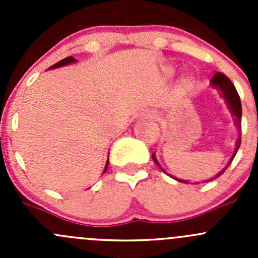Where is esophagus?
<instances>
[{
    "label": "esophagus",
    "instance_id": "1",
    "mask_svg": "<svg viewBox=\"0 0 258 258\" xmlns=\"http://www.w3.org/2000/svg\"><path fill=\"white\" fill-rule=\"evenodd\" d=\"M144 118L147 119H157V114L151 112V111H147V112L144 113Z\"/></svg>",
    "mask_w": 258,
    "mask_h": 258
}]
</instances>
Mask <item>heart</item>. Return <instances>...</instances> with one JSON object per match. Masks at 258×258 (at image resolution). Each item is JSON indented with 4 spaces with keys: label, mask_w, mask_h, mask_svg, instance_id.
<instances>
[{
    "label": "heart",
    "mask_w": 258,
    "mask_h": 258,
    "mask_svg": "<svg viewBox=\"0 0 258 258\" xmlns=\"http://www.w3.org/2000/svg\"><path fill=\"white\" fill-rule=\"evenodd\" d=\"M175 72V67L171 66V64L163 67V74H165L166 76H172ZM179 82H181V87L183 88V90H191L195 86V83H196V79H195L194 75L186 74L181 77V81H179Z\"/></svg>",
    "instance_id": "1"
}]
</instances>
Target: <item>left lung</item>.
Wrapping results in <instances>:
<instances>
[{"instance_id":"1","label":"left lung","mask_w":258,"mask_h":258,"mask_svg":"<svg viewBox=\"0 0 258 258\" xmlns=\"http://www.w3.org/2000/svg\"><path fill=\"white\" fill-rule=\"evenodd\" d=\"M211 87L215 88V90L218 91V93L221 95V97L225 100L226 105H227V108L228 111H230L231 116L233 117V124L236 126V128L238 130V136H237V140H236L235 142V151H233V155L232 157L230 158V161L227 162V165L225 166V168H222V170L220 171V172L217 173V175H215L213 177H211L210 179H205L204 182H209V181H212V179L220 177L221 175H222L223 172H225L226 170H227L228 166L231 165V162H232V160L235 158L236 153H237L238 148H240L241 146V117H242V107H241V100H240V96H238L237 91H236V87L233 86V83L231 82V80L228 79L227 76H225L223 74H221V72H217V74L215 75V76L212 77V80H211ZM152 158L153 161H155L156 163H157L158 167L161 168V170L163 171V172H166L165 170H163L162 167H161V165L158 163L157 158H156V155L155 153H152ZM176 179V181L178 182H182V183H189V181H187V179H181V178H177V177H173Z\"/></svg>"}]
</instances>
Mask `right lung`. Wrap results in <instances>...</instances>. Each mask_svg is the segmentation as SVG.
<instances>
[{"mask_svg":"<svg viewBox=\"0 0 258 258\" xmlns=\"http://www.w3.org/2000/svg\"><path fill=\"white\" fill-rule=\"evenodd\" d=\"M75 62H77V59H76V58H74V57H72V56L66 57V58H63V59H62V61L57 62V63H54V64H53V66L49 67V70L58 69V67H62V66H67V64H70V63H75ZM107 167H108V158H107V162H106V166H105V170H103V173L106 172V170H107Z\"/></svg>","mask_w":258,"mask_h":258,"instance_id":"1","label":"right lung"}]
</instances>
